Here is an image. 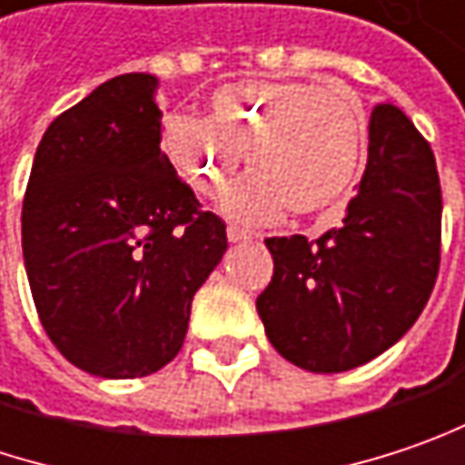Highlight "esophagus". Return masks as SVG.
Masks as SVG:
<instances>
[{"instance_id": "1", "label": "esophagus", "mask_w": 465, "mask_h": 465, "mask_svg": "<svg viewBox=\"0 0 465 465\" xmlns=\"http://www.w3.org/2000/svg\"><path fill=\"white\" fill-rule=\"evenodd\" d=\"M227 238H230V243H241V241H251L253 232L241 224H227Z\"/></svg>"}]
</instances>
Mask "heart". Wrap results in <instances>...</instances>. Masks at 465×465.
Here are the masks:
<instances>
[{"label": "heart", "mask_w": 465, "mask_h": 465, "mask_svg": "<svg viewBox=\"0 0 465 465\" xmlns=\"http://www.w3.org/2000/svg\"><path fill=\"white\" fill-rule=\"evenodd\" d=\"M161 153L195 193L214 198L243 161L249 177L222 206L249 222L325 219L349 203L365 161V121L357 103L310 82H232L206 103V118L169 114Z\"/></svg>", "instance_id": "obj_1"}]
</instances>
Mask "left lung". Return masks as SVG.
<instances>
[{
  "label": "left lung",
  "mask_w": 465,
  "mask_h": 465,
  "mask_svg": "<svg viewBox=\"0 0 465 465\" xmlns=\"http://www.w3.org/2000/svg\"><path fill=\"white\" fill-rule=\"evenodd\" d=\"M264 243L275 272L256 310L270 344L312 373L371 362L411 331L437 282L442 187L431 145L397 105H376L341 227Z\"/></svg>",
  "instance_id": "8db88e82"
}]
</instances>
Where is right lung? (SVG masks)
<instances>
[{
	"label": "right lung",
	"mask_w": 465,
	"mask_h": 465,
	"mask_svg": "<svg viewBox=\"0 0 465 465\" xmlns=\"http://www.w3.org/2000/svg\"><path fill=\"white\" fill-rule=\"evenodd\" d=\"M155 76L100 84L52 121L23 198V259L57 351L100 379H143L183 349L190 304L227 249L161 153Z\"/></svg>",
	"instance_id": "add662e5"
}]
</instances>
